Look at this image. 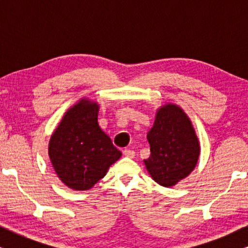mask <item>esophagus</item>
Here are the masks:
<instances>
[{
  "mask_svg": "<svg viewBox=\"0 0 248 248\" xmlns=\"http://www.w3.org/2000/svg\"><path fill=\"white\" fill-rule=\"evenodd\" d=\"M123 155L125 157H128V158H133L135 155V152L133 150H131V149H124L123 150Z\"/></svg>",
  "mask_w": 248,
  "mask_h": 248,
  "instance_id": "obj_1",
  "label": "esophagus"
}]
</instances>
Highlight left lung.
Returning <instances> with one entry per match:
<instances>
[{"label":"left lung","mask_w":248,"mask_h":248,"mask_svg":"<svg viewBox=\"0 0 248 248\" xmlns=\"http://www.w3.org/2000/svg\"><path fill=\"white\" fill-rule=\"evenodd\" d=\"M147 139L151 155L143 162L159 185L172 187L194 170L200 141L192 121L178 105L167 103L158 108Z\"/></svg>","instance_id":"obj_1"}]
</instances>
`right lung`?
Wrapping results in <instances>:
<instances>
[{
	"instance_id": "1",
	"label": "right lung",
	"mask_w": 248,
	"mask_h": 248,
	"mask_svg": "<svg viewBox=\"0 0 248 248\" xmlns=\"http://www.w3.org/2000/svg\"><path fill=\"white\" fill-rule=\"evenodd\" d=\"M99 108L97 101L81 98L50 135V162L57 177L73 191L90 189L122 155L98 124Z\"/></svg>"
}]
</instances>
